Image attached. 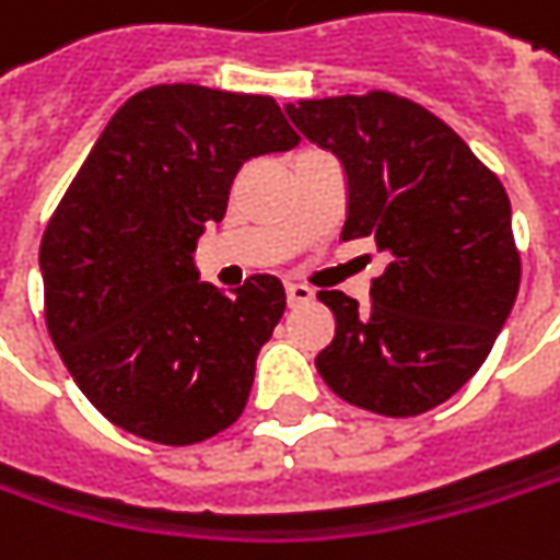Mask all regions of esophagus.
I'll return each instance as SVG.
<instances>
[{"mask_svg": "<svg viewBox=\"0 0 560 560\" xmlns=\"http://www.w3.org/2000/svg\"><path fill=\"white\" fill-rule=\"evenodd\" d=\"M312 287H305V283H287V299H290V305H302V302H308L312 299Z\"/></svg>", "mask_w": 560, "mask_h": 560, "instance_id": "34e87169", "label": "esophagus"}]
</instances>
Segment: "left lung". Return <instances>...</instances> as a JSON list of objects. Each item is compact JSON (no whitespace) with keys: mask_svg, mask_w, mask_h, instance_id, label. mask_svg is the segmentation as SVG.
Wrapping results in <instances>:
<instances>
[{"mask_svg":"<svg viewBox=\"0 0 560 560\" xmlns=\"http://www.w3.org/2000/svg\"><path fill=\"white\" fill-rule=\"evenodd\" d=\"M287 116L343 163L340 238H372L387 258L369 308L340 290L318 293L337 322L318 375L377 416L444 404L489 359L517 299L504 185L447 122L387 91L299 100Z\"/></svg>","mask_w":560,"mask_h":560,"instance_id":"8db88e82","label":"left lung"}]
</instances>
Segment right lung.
Segmentation results:
<instances>
[{"instance_id":"1","label":"right lung","mask_w":560,"mask_h":560,"mask_svg":"<svg viewBox=\"0 0 560 560\" xmlns=\"http://www.w3.org/2000/svg\"><path fill=\"white\" fill-rule=\"evenodd\" d=\"M299 135L273 97L156 84L106 122L40 242L46 327L100 412L156 444H198L242 416L287 293L198 280L195 245L223 220L245 160Z\"/></svg>"}]
</instances>
